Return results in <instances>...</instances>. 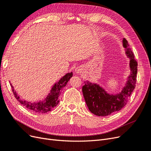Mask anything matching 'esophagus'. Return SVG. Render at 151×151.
Returning a JSON list of instances; mask_svg holds the SVG:
<instances>
[{"instance_id":"1","label":"esophagus","mask_w":151,"mask_h":151,"mask_svg":"<svg viewBox=\"0 0 151 151\" xmlns=\"http://www.w3.org/2000/svg\"><path fill=\"white\" fill-rule=\"evenodd\" d=\"M82 71H83V68L81 67H78L76 68V72L77 74H81V73H82Z\"/></svg>"}]
</instances>
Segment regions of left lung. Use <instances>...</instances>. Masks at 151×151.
I'll return each mask as SVG.
<instances>
[{"mask_svg": "<svg viewBox=\"0 0 151 151\" xmlns=\"http://www.w3.org/2000/svg\"><path fill=\"white\" fill-rule=\"evenodd\" d=\"M123 46L125 48V53L130 58V76L129 77L125 86L119 94L115 95L108 94L101 86L85 81L83 86V93L89 110L94 115L105 116L112 113L120 110L127 103L132 93L135 89L137 62L134 58V55L129 47L126 39L123 40Z\"/></svg>", "mask_w": 151, "mask_h": 151, "instance_id": "1", "label": "left lung"}]
</instances>
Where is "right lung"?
Returning a JSON list of instances; mask_svg holds the SVG:
<instances>
[{
	"label": "right lung",
	"mask_w": 151,
	"mask_h": 151,
	"mask_svg": "<svg viewBox=\"0 0 151 151\" xmlns=\"http://www.w3.org/2000/svg\"><path fill=\"white\" fill-rule=\"evenodd\" d=\"M72 72L67 73L62 78H61V79L57 83L55 84L47 98L43 101H39L38 103H31L26 101L24 99H21L19 96L17 94L14 89L12 84L11 83L10 84L15 98L22 106L29 109L30 110L35 113H45L51 111L54 107H55L58 104L59 96H60L61 91L66 86L70 77H72Z\"/></svg>",
	"instance_id": "obj_1"
}]
</instances>
